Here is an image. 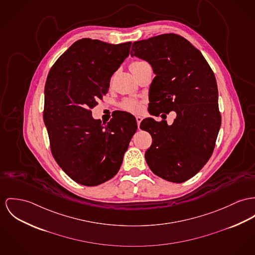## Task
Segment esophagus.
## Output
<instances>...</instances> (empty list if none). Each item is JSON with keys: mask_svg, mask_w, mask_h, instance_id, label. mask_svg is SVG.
Here are the masks:
<instances>
[{"mask_svg": "<svg viewBox=\"0 0 255 255\" xmlns=\"http://www.w3.org/2000/svg\"><path fill=\"white\" fill-rule=\"evenodd\" d=\"M136 120H137V127L139 128V125H140V122H141V120H142V118L139 117V116H137V117H136Z\"/></svg>", "mask_w": 255, "mask_h": 255, "instance_id": "obj_1", "label": "esophagus"}]
</instances>
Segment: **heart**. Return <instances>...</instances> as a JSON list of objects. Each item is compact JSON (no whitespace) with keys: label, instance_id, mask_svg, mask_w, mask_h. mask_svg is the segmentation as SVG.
Listing matches in <instances>:
<instances>
[{"label":"heart","instance_id":"heart-1","mask_svg":"<svg viewBox=\"0 0 255 255\" xmlns=\"http://www.w3.org/2000/svg\"><path fill=\"white\" fill-rule=\"evenodd\" d=\"M142 63L143 62H134V63L131 64L130 69L135 68V67H137V66L142 64ZM125 109L130 111V112H132V113H138L141 110V105L138 102H136V101H129V102H127L125 104Z\"/></svg>","mask_w":255,"mask_h":255}]
</instances>
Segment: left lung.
I'll return each mask as SVG.
<instances>
[{
    "label": "left lung",
    "mask_w": 255,
    "mask_h": 255,
    "mask_svg": "<svg viewBox=\"0 0 255 255\" xmlns=\"http://www.w3.org/2000/svg\"><path fill=\"white\" fill-rule=\"evenodd\" d=\"M131 56L148 62L155 74L150 85L153 110L176 113L172 125L153 118L140 123L152 137L145 161L156 176L184 182L204 167L216 145L221 117L215 74L196 47L176 34L135 41Z\"/></svg>",
    "instance_id": "obj_1"
}]
</instances>
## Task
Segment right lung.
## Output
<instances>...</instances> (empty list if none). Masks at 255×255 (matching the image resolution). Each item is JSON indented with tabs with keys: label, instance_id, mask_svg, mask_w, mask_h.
I'll return each instance as SVG.
<instances>
[{
	"label": "right lung",
	"instance_id": "add662e5",
	"mask_svg": "<svg viewBox=\"0 0 255 255\" xmlns=\"http://www.w3.org/2000/svg\"><path fill=\"white\" fill-rule=\"evenodd\" d=\"M131 44L79 39L47 76L43 121L51 152L61 169L79 184L95 186L116 176L137 131L136 118L128 113L102 124L90 111L108 92Z\"/></svg>",
	"mask_w": 255,
	"mask_h": 255
}]
</instances>
